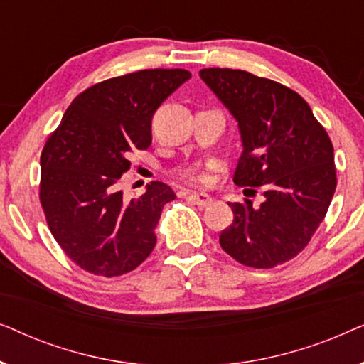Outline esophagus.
Returning a JSON list of instances; mask_svg holds the SVG:
<instances>
[{"label":"esophagus","mask_w":364,"mask_h":364,"mask_svg":"<svg viewBox=\"0 0 364 364\" xmlns=\"http://www.w3.org/2000/svg\"><path fill=\"white\" fill-rule=\"evenodd\" d=\"M188 200H192L193 203H197L198 207H207L213 202V198L208 196V193H198V192H192L188 193Z\"/></svg>","instance_id":"1"}]
</instances>
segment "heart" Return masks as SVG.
<instances>
[{"instance_id": "b5f03b06", "label": "heart", "mask_w": 364, "mask_h": 364, "mask_svg": "<svg viewBox=\"0 0 364 364\" xmlns=\"http://www.w3.org/2000/svg\"><path fill=\"white\" fill-rule=\"evenodd\" d=\"M181 177L191 183H203L207 181V173L200 167H186L181 171Z\"/></svg>"}]
</instances>
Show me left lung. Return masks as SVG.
I'll use <instances>...</instances> for the list:
<instances>
[{"mask_svg": "<svg viewBox=\"0 0 364 364\" xmlns=\"http://www.w3.org/2000/svg\"><path fill=\"white\" fill-rule=\"evenodd\" d=\"M238 124L242 156L233 182L263 187L265 200L228 203L220 245L242 265L273 268L296 257L323 222L336 188L330 137L300 94L240 69L200 71Z\"/></svg>", "mask_w": 364, "mask_h": 364, "instance_id": "1", "label": "left lung"}]
</instances>
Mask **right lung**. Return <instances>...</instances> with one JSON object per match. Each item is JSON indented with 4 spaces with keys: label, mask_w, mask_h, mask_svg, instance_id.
<instances>
[{
    "label": "right lung",
    "mask_w": 364,
    "mask_h": 364,
    "mask_svg": "<svg viewBox=\"0 0 364 364\" xmlns=\"http://www.w3.org/2000/svg\"><path fill=\"white\" fill-rule=\"evenodd\" d=\"M191 77L186 69H144L94 84L49 136L39 200L53 237L82 270L124 275L156 247L154 228L176 193L152 182L126 202L119 178L131 168L132 152L151 146L154 112Z\"/></svg>",
    "instance_id": "1"
}]
</instances>
